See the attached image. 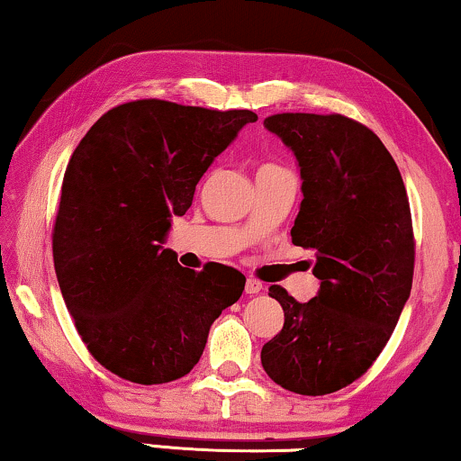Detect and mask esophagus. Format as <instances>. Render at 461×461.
Instances as JSON below:
<instances>
[{"label":"esophagus","instance_id":"34e87169","mask_svg":"<svg viewBox=\"0 0 461 461\" xmlns=\"http://www.w3.org/2000/svg\"><path fill=\"white\" fill-rule=\"evenodd\" d=\"M264 289V285H262V281H258V279H254V276H249L248 279V283H245V292H248L249 295H254V294H260Z\"/></svg>","mask_w":461,"mask_h":461}]
</instances>
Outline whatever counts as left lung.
<instances>
[{
  "instance_id": "obj_1",
  "label": "left lung",
  "mask_w": 461,
  "mask_h": 461,
  "mask_svg": "<svg viewBox=\"0 0 461 461\" xmlns=\"http://www.w3.org/2000/svg\"><path fill=\"white\" fill-rule=\"evenodd\" d=\"M264 125L294 150L302 199L292 241L314 249L306 304L270 285L285 323L262 346L270 380L323 396L358 380L393 336L411 292L415 239L393 155L367 125L331 113H276Z\"/></svg>"
}]
</instances>
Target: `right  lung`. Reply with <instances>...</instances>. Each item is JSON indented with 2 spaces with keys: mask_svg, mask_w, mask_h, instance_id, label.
I'll return each mask as SVG.
<instances>
[{
  "mask_svg": "<svg viewBox=\"0 0 461 461\" xmlns=\"http://www.w3.org/2000/svg\"><path fill=\"white\" fill-rule=\"evenodd\" d=\"M254 122L248 109L131 100L73 150L52 230L56 279L79 338L111 374L144 386L186 375L213 321L241 298L239 270L197 273L161 243L212 161Z\"/></svg>",
  "mask_w": 461,
  "mask_h": 461,
  "instance_id": "right-lung-1",
  "label": "right lung"
}]
</instances>
